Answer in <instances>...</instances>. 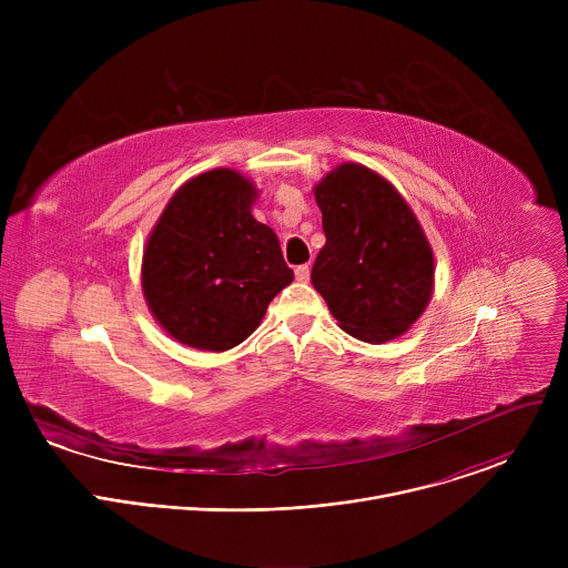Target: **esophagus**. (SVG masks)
<instances>
[{
    "instance_id": "1",
    "label": "esophagus",
    "mask_w": 568,
    "mask_h": 568,
    "mask_svg": "<svg viewBox=\"0 0 568 568\" xmlns=\"http://www.w3.org/2000/svg\"><path fill=\"white\" fill-rule=\"evenodd\" d=\"M294 276H296L298 283H307V281H310V267H307V265H298V267L294 270Z\"/></svg>"
}]
</instances>
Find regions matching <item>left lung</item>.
I'll return each mask as SVG.
<instances>
[{"instance_id":"8db88e82","label":"left lung","mask_w":568,"mask_h":568,"mask_svg":"<svg viewBox=\"0 0 568 568\" xmlns=\"http://www.w3.org/2000/svg\"><path fill=\"white\" fill-rule=\"evenodd\" d=\"M326 245L312 285L339 328L384 344L425 312L434 290V254L402 195L362 164H342L314 186Z\"/></svg>"}]
</instances>
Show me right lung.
Masks as SVG:
<instances>
[{"instance_id": "1", "label": "right lung", "mask_w": 568, "mask_h": 568, "mask_svg": "<svg viewBox=\"0 0 568 568\" xmlns=\"http://www.w3.org/2000/svg\"><path fill=\"white\" fill-rule=\"evenodd\" d=\"M254 184L231 169L189 180L154 224L143 296L173 339L222 353L245 342L292 283L276 233L252 215Z\"/></svg>"}]
</instances>
